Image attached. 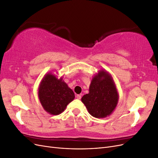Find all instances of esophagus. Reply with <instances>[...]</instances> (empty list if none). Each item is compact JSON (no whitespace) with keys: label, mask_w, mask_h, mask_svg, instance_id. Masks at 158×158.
Instances as JSON below:
<instances>
[{"label":"esophagus","mask_w":158,"mask_h":158,"mask_svg":"<svg viewBox=\"0 0 158 158\" xmlns=\"http://www.w3.org/2000/svg\"><path fill=\"white\" fill-rule=\"evenodd\" d=\"M81 98H82V96H81V95H76V98H77L78 99H80Z\"/></svg>","instance_id":"esophagus-1"}]
</instances>
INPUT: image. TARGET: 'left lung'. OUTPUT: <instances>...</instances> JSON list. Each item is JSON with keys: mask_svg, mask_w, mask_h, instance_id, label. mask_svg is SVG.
I'll list each match as a JSON object with an SVG mask.
<instances>
[{"mask_svg": "<svg viewBox=\"0 0 158 158\" xmlns=\"http://www.w3.org/2000/svg\"><path fill=\"white\" fill-rule=\"evenodd\" d=\"M119 95L113 78L107 70H100L94 76L89 93L81 99L88 113L95 118H105L112 114Z\"/></svg>", "mask_w": 158, "mask_h": 158, "instance_id": "left-lung-1", "label": "left lung"}]
</instances>
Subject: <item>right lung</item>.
Instances as JSON below:
<instances>
[{
  "label": "right lung",
  "mask_w": 158,
  "mask_h": 158,
  "mask_svg": "<svg viewBox=\"0 0 158 158\" xmlns=\"http://www.w3.org/2000/svg\"><path fill=\"white\" fill-rule=\"evenodd\" d=\"M38 98L43 108L52 115L63 113L75 95L66 83L53 73L45 74L38 88Z\"/></svg>",
  "instance_id": "add662e5"
}]
</instances>
